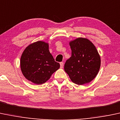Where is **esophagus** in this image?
<instances>
[{"mask_svg": "<svg viewBox=\"0 0 120 120\" xmlns=\"http://www.w3.org/2000/svg\"><path fill=\"white\" fill-rule=\"evenodd\" d=\"M63 66H64V62H60V68H63Z\"/></svg>", "mask_w": 120, "mask_h": 120, "instance_id": "esophagus-1", "label": "esophagus"}]
</instances>
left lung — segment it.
I'll return each instance as SVG.
<instances>
[{
  "label": "left lung",
  "mask_w": 120,
  "mask_h": 120,
  "mask_svg": "<svg viewBox=\"0 0 120 120\" xmlns=\"http://www.w3.org/2000/svg\"><path fill=\"white\" fill-rule=\"evenodd\" d=\"M71 56L64 64V71L73 83L83 85L96 76L100 67V56L89 40L78 38L70 42Z\"/></svg>",
  "instance_id": "8db88e82"
}]
</instances>
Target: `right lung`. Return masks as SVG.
<instances>
[{"instance_id":"right-lung-1","label":"right lung","mask_w":120,"mask_h":120,"mask_svg":"<svg viewBox=\"0 0 120 120\" xmlns=\"http://www.w3.org/2000/svg\"><path fill=\"white\" fill-rule=\"evenodd\" d=\"M20 67L26 79L36 84L48 80L60 67L49 50V44L39 41L28 46L21 55Z\"/></svg>"}]
</instances>
